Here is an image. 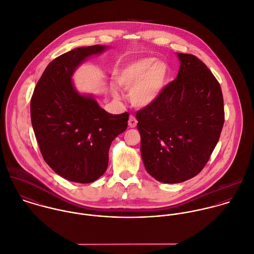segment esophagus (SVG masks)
<instances>
[{"label":"esophagus","mask_w":254,"mask_h":254,"mask_svg":"<svg viewBox=\"0 0 254 254\" xmlns=\"http://www.w3.org/2000/svg\"><path fill=\"white\" fill-rule=\"evenodd\" d=\"M137 125V121L135 119V117L133 115L129 116V120H128V126L129 127H135Z\"/></svg>","instance_id":"obj_1"}]
</instances>
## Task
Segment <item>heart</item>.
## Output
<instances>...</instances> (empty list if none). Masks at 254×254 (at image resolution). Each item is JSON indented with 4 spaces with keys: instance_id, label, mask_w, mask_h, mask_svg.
<instances>
[{
    "instance_id": "heart-1",
    "label": "heart",
    "mask_w": 254,
    "mask_h": 254,
    "mask_svg": "<svg viewBox=\"0 0 254 254\" xmlns=\"http://www.w3.org/2000/svg\"><path fill=\"white\" fill-rule=\"evenodd\" d=\"M167 77L166 64L154 58H139L124 64L116 74V81L121 87L130 89L129 98L133 105L145 108L159 98Z\"/></svg>"
}]
</instances>
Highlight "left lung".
I'll return each instance as SVG.
<instances>
[{
    "mask_svg": "<svg viewBox=\"0 0 254 254\" xmlns=\"http://www.w3.org/2000/svg\"><path fill=\"white\" fill-rule=\"evenodd\" d=\"M178 57L177 78L135 115L145 169L157 181L170 184L203 170L225 123L219 81L195 55L178 53Z\"/></svg>",
    "mask_w": 254,
    "mask_h": 254,
    "instance_id": "1",
    "label": "left lung"
}]
</instances>
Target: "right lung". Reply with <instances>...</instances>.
<instances>
[{"label":"right lung","instance_id":"right-lung-1","mask_svg":"<svg viewBox=\"0 0 254 254\" xmlns=\"http://www.w3.org/2000/svg\"><path fill=\"white\" fill-rule=\"evenodd\" d=\"M104 49L102 45L79 47L53 59L30 100L31 124L43 159L72 182L85 184L100 178L108 167L112 141L127 127V112L109 114L72 85L75 68Z\"/></svg>","mask_w":254,"mask_h":254}]
</instances>
